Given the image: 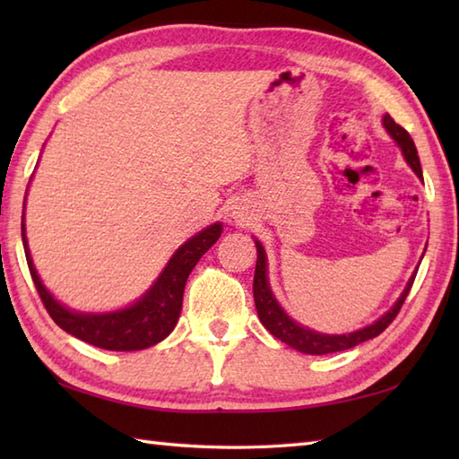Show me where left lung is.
<instances>
[{"label": "left lung", "instance_id": "1", "mask_svg": "<svg viewBox=\"0 0 459 459\" xmlns=\"http://www.w3.org/2000/svg\"><path fill=\"white\" fill-rule=\"evenodd\" d=\"M383 124H385L386 132L394 138V142L401 145L408 165H411L418 178L422 179L420 160H418V152H416V145H414V140L411 138V134H408L401 124H396L391 118V114L385 116ZM256 255H258V258H256L255 284H252V291H255V304H256V311H258L262 325H264L272 335L278 337L280 341H284L286 345L294 347V349L301 351V353H307V355L337 353V351L351 349L359 343H363V341H368V339H373V337L383 333V331L393 324L394 317L398 316V311H401L408 291H411V288L414 284V278H416V276L411 278L406 290L403 291V296L398 298L393 309L386 311V314L378 321H375L373 325L359 329V331H355V333H349V335H321V333H316V331H309L306 327L298 325L296 321H291L284 314V309L278 306V301L274 299V296H272V291H270L268 278H266V255H264V248H262L260 242H256Z\"/></svg>", "mask_w": 459, "mask_h": 459}]
</instances>
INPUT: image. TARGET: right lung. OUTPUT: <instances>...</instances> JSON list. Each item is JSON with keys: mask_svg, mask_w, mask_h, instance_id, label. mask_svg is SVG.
Segmentation results:
<instances>
[{"mask_svg": "<svg viewBox=\"0 0 459 459\" xmlns=\"http://www.w3.org/2000/svg\"><path fill=\"white\" fill-rule=\"evenodd\" d=\"M221 230V222H214L212 227L201 230L197 237L185 242L175 252L169 264L165 266L163 274L138 304L102 316L74 314V311L63 307L56 299H53V296L41 284V280H39L31 256H29L23 227L22 237L27 266L31 272L37 294L58 327L94 347L108 351H140L160 343L161 339L171 333L181 314L185 281H187L199 258L219 240Z\"/></svg>", "mask_w": 459, "mask_h": 459, "instance_id": "right-lung-1", "label": "right lung"}]
</instances>
